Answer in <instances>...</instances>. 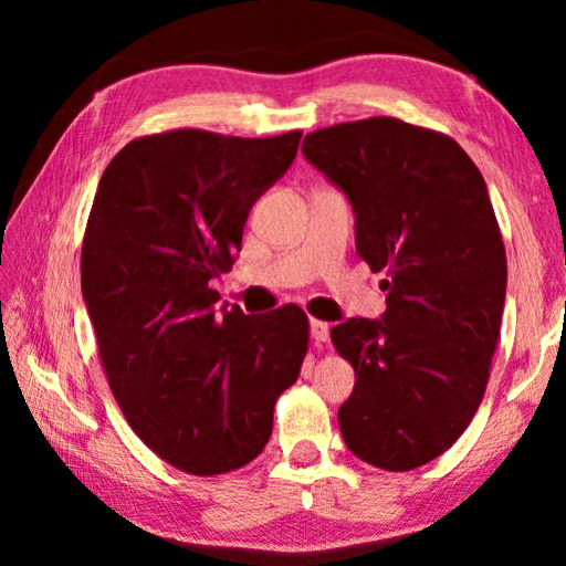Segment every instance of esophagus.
Returning <instances> with one entry per match:
<instances>
[{"instance_id":"34e87169","label":"esophagus","mask_w":566,"mask_h":566,"mask_svg":"<svg viewBox=\"0 0 566 566\" xmlns=\"http://www.w3.org/2000/svg\"><path fill=\"white\" fill-rule=\"evenodd\" d=\"M310 334H312V339L314 342H327L329 339V324L327 322H322V319H312L310 322Z\"/></svg>"}]
</instances>
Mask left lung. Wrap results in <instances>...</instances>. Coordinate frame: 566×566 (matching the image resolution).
Here are the masks:
<instances>
[{
	"instance_id": "obj_1",
	"label": "left lung",
	"mask_w": 566,
	"mask_h": 566,
	"mask_svg": "<svg viewBox=\"0 0 566 566\" xmlns=\"http://www.w3.org/2000/svg\"><path fill=\"white\" fill-rule=\"evenodd\" d=\"M302 151L352 202L357 254L387 272L381 319L332 329L357 375L339 407L344 444L409 472L462 437L490 379L506 254L484 177L452 137L395 117L317 129Z\"/></svg>"
}]
</instances>
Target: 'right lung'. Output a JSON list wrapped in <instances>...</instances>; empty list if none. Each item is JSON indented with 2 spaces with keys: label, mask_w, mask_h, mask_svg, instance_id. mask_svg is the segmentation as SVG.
<instances>
[{
  "label": "right lung",
  "mask_w": 566,
  "mask_h": 566,
  "mask_svg": "<svg viewBox=\"0 0 566 566\" xmlns=\"http://www.w3.org/2000/svg\"><path fill=\"white\" fill-rule=\"evenodd\" d=\"M302 132L242 139L171 129L129 142L99 179L82 244V296L122 415L187 474H227L272 437L274 405L300 377L310 322L300 306L217 310L266 189Z\"/></svg>",
  "instance_id": "right-lung-1"
}]
</instances>
